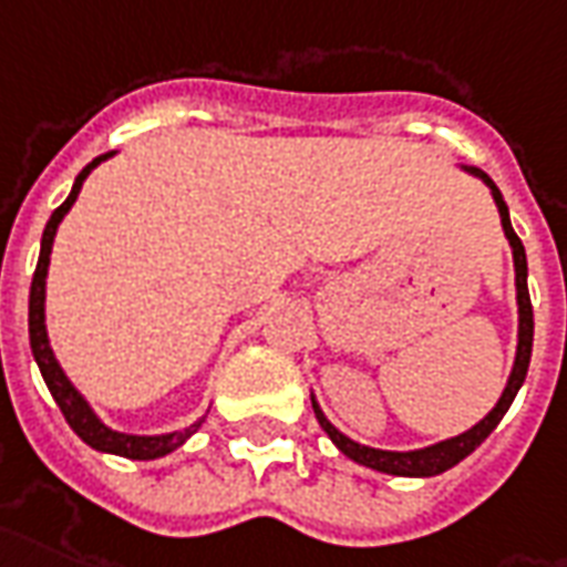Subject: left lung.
<instances>
[{
	"label": "left lung",
	"mask_w": 567,
	"mask_h": 567,
	"mask_svg": "<svg viewBox=\"0 0 567 567\" xmlns=\"http://www.w3.org/2000/svg\"><path fill=\"white\" fill-rule=\"evenodd\" d=\"M465 174H472L489 188V195L496 200L498 219H502V230H505L507 243H511V255H514V285H517V354H514V367H511V375H507V384L502 390L498 402L489 409L486 417L465 430V433L454 435V439H444V442L426 444V447H414V451H381V447H369V444H360L354 439H348L346 433H339L333 423L327 421V414L321 412L316 393H312V409H316V417L321 423V430L330 435V442L337 444L339 451L354 460V463L367 465V468H375V472H384V475L396 477H433L442 475L447 468H454L456 463H463L465 456L475 451L477 444L484 442L486 435L493 433L498 426V421L505 417V412L511 409V402L517 396V390L523 388L526 381V372H529V358H532V333H535V321H532V300H529V267H526V249L523 243L511 228V213H507V204L502 198V192L493 179L486 177L484 171H477L472 165H463Z\"/></svg>",
	"instance_id": "1"
}]
</instances>
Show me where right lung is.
Segmentation results:
<instances>
[{"mask_svg": "<svg viewBox=\"0 0 567 567\" xmlns=\"http://www.w3.org/2000/svg\"><path fill=\"white\" fill-rule=\"evenodd\" d=\"M113 153H104L99 158H92L90 165L83 167L74 186H71L69 198L62 200L60 207L53 209V216L44 225V234H41V251H38V267L35 276H32V288H29V346H32V358H35L38 369H41V379L48 384V390L53 393V400L60 405V412L65 414V421L74 433L81 435L83 442L102 451V454H116L128 456V460H158V456H167L177 451L179 444H186V439L198 433V426L204 423L207 414H200L198 421L188 423L183 430H174V433L162 435H134V433H120L95 414V409L90 405V400L83 396L81 390L71 384V379L65 375V369L60 367V360L53 354L48 337V316H44V300H48V267H50V251H53V240H56V230H60L65 213L74 207V200L81 195L83 183L90 177L95 167L107 162Z\"/></svg>", "mask_w": 567, "mask_h": 567, "instance_id": "right-lung-1", "label": "right lung"}]
</instances>
